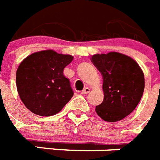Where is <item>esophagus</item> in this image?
<instances>
[{
  "mask_svg": "<svg viewBox=\"0 0 160 160\" xmlns=\"http://www.w3.org/2000/svg\"><path fill=\"white\" fill-rule=\"evenodd\" d=\"M89 92H90V88H84V89H83V90L82 91L81 93H82V94H83V95H84V94H88V93Z\"/></svg>",
  "mask_w": 160,
  "mask_h": 160,
  "instance_id": "1",
  "label": "esophagus"
}]
</instances>
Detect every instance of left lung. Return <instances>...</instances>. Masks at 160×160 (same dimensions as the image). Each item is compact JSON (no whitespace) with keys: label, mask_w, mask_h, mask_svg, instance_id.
Returning <instances> with one entry per match:
<instances>
[{"label":"left lung","mask_w":160,"mask_h":160,"mask_svg":"<svg viewBox=\"0 0 160 160\" xmlns=\"http://www.w3.org/2000/svg\"><path fill=\"white\" fill-rule=\"evenodd\" d=\"M91 61L103 78L104 99L96 107V112L106 121H121L131 114L142 98V70L135 60L116 52L95 54Z\"/></svg>","instance_id":"8db88e82"}]
</instances>
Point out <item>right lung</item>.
<instances>
[{
    "label": "right lung",
    "instance_id": "right-lung-1",
    "mask_svg": "<svg viewBox=\"0 0 160 160\" xmlns=\"http://www.w3.org/2000/svg\"><path fill=\"white\" fill-rule=\"evenodd\" d=\"M73 59L72 55L53 50L32 53L20 62L16 72V87L20 99L34 114H57L73 96L64 68Z\"/></svg>",
    "mask_w": 160,
    "mask_h": 160
}]
</instances>
